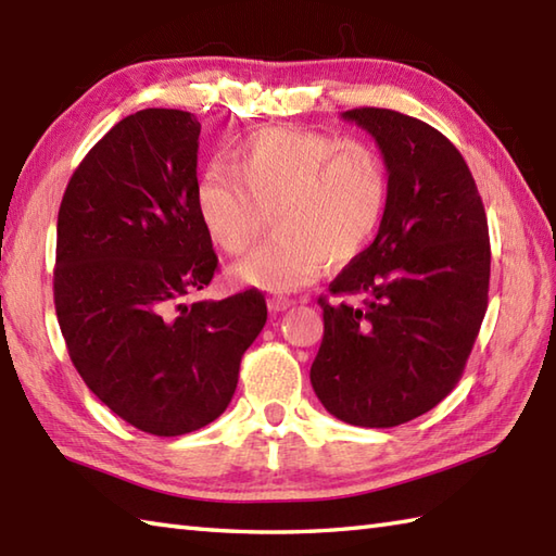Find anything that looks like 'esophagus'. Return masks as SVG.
Wrapping results in <instances>:
<instances>
[{"mask_svg": "<svg viewBox=\"0 0 556 556\" xmlns=\"http://www.w3.org/2000/svg\"><path fill=\"white\" fill-rule=\"evenodd\" d=\"M292 300H288V298H268V309L270 312H286V309H290L292 307Z\"/></svg>", "mask_w": 556, "mask_h": 556, "instance_id": "34e87169", "label": "esophagus"}]
</instances>
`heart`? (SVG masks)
<instances>
[{"label":"heart","instance_id":"b5f03b06","mask_svg":"<svg viewBox=\"0 0 556 556\" xmlns=\"http://www.w3.org/2000/svg\"><path fill=\"white\" fill-rule=\"evenodd\" d=\"M389 197V167L374 146L298 127L247 136L230 167H208L194 189L201 225L235 256L258 242L270 213L276 235L232 270L270 292L300 290L326 264L355 262L381 228Z\"/></svg>","mask_w":556,"mask_h":556}]
</instances>
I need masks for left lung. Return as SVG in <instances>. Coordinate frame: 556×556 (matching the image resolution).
I'll return each mask as SVG.
<instances>
[{
    "label": "left lung",
    "mask_w": 556,
    "mask_h": 556,
    "mask_svg": "<svg viewBox=\"0 0 556 556\" xmlns=\"http://www.w3.org/2000/svg\"><path fill=\"white\" fill-rule=\"evenodd\" d=\"M387 161L391 197L374 242L336 276L331 294L359 304L324 309L312 387L355 427H395L432 410L456 387L486 312L490 230L456 146L395 110L357 108Z\"/></svg>",
    "instance_id": "1"
}]
</instances>
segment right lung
<instances>
[{"label": "right lung", "instance_id": "obj_1", "mask_svg": "<svg viewBox=\"0 0 556 556\" xmlns=\"http://www.w3.org/2000/svg\"><path fill=\"white\" fill-rule=\"evenodd\" d=\"M191 112L117 122L76 167L56 215L54 309L86 387L131 427L179 437L230 405L266 324L258 290L185 302L218 256L199 220Z\"/></svg>", "mask_w": 556, "mask_h": 556}]
</instances>
